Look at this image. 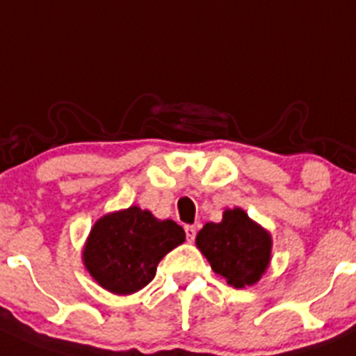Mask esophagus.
Returning a JSON list of instances; mask_svg holds the SVG:
<instances>
[{
	"mask_svg": "<svg viewBox=\"0 0 356 356\" xmlns=\"http://www.w3.org/2000/svg\"><path fill=\"white\" fill-rule=\"evenodd\" d=\"M185 234H187L188 241H194L195 234H197V227H195V225H185Z\"/></svg>",
	"mask_w": 356,
	"mask_h": 356,
	"instance_id": "34e87169",
	"label": "esophagus"
}]
</instances>
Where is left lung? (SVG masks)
I'll return each instance as SVG.
<instances>
[{"label": "left lung", "instance_id": "left-lung-1", "mask_svg": "<svg viewBox=\"0 0 356 356\" xmlns=\"http://www.w3.org/2000/svg\"><path fill=\"white\" fill-rule=\"evenodd\" d=\"M195 243L211 269L236 289L259 282L269 266L270 236L239 208L227 209L220 223H206Z\"/></svg>", "mask_w": 356, "mask_h": 356}]
</instances>
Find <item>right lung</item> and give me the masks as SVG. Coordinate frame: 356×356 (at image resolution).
<instances>
[{
	"label": "right lung",
	"mask_w": 356,
	"mask_h": 356,
	"mask_svg": "<svg viewBox=\"0 0 356 356\" xmlns=\"http://www.w3.org/2000/svg\"><path fill=\"white\" fill-rule=\"evenodd\" d=\"M184 241L185 232L178 223L157 220L147 209L131 206L94 223L83 262L103 289L127 296L147 286L162 257Z\"/></svg>",
	"instance_id": "right-lung-1"
}]
</instances>
